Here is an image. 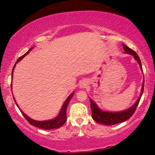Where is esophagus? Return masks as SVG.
Returning <instances> with one entry per match:
<instances>
[{"instance_id": "obj_1", "label": "esophagus", "mask_w": 155, "mask_h": 155, "mask_svg": "<svg viewBox=\"0 0 155 155\" xmlns=\"http://www.w3.org/2000/svg\"><path fill=\"white\" fill-rule=\"evenodd\" d=\"M87 83L85 81H81V82L80 83V87L81 88H85L87 87Z\"/></svg>"}]
</instances>
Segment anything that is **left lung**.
Wrapping results in <instances>:
<instances>
[{"instance_id":"left-lung-1","label":"left lung","mask_w":155,"mask_h":155,"mask_svg":"<svg viewBox=\"0 0 155 155\" xmlns=\"http://www.w3.org/2000/svg\"><path fill=\"white\" fill-rule=\"evenodd\" d=\"M122 46L126 53L132 54V55H133V57H135V59L137 60V61L139 63V64H140L141 70H142L141 63L140 57H139V56L137 55V54L133 50L130 48L129 47H128L127 45H125V44H122ZM143 88H144V80L143 81L142 87H141V95L140 96V98H139V99L136 101V103H135L134 105L130 107L129 109L125 110V111H122L120 112L104 111L103 110L100 109L98 107V106L96 105V104L94 103L92 100L90 99L91 117H92V118L95 120L96 122H98L100 124H103L106 126L114 125L115 124H118V123L126 121V120L129 119L130 117L132 116L133 114L135 113L136 108H137L138 104L140 103L141 97L142 96Z\"/></svg>"}]
</instances>
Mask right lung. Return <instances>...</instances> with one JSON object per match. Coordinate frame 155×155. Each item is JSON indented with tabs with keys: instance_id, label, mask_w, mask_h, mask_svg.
Returning a JSON list of instances; mask_svg holds the SVG:
<instances>
[{
	"instance_id": "right-lung-1",
	"label": "right lung",
	"mask_w": 155,
	"mask_h": 155,
	"mask_svg": "<svg viewBox=\"0 0 155 155\" xmlns=\"http://www.w3.org/2000/svg\"><path fill=\"white\" fill-rule=\"evenodd\" d=\"M32 49V48H30L28 51L26 52L25 54H23L22 56H21L20 57L18 58V59L15 62V64L14 65V68H13V70H12V77L13 78V72H14V68L15 66V64H17L18 62H19L21 59L22 58H24L25 56L27 55V54L28 53L31 51V50ZM11 88L12 90V83H11ZM74 93H72L68 97V98L66 99V101L64 102V103L63 104V105L61 107V111H60L59 115H57V117H55V118L53 119V120H45V121H37V120H34L33 119L30 118L29 117L27 116V115H26L24 112H23L22 110H21L17 104V103L15 102V100L14 97V101L15 104H16V105L18 106V108L20 110V112L22 113V114L23 115V116L25 117V118L27 120L28 122L30 124L34 126V127H36L38 128H41V129H46V130H50V129H57V128H59L60 127H61L63 125L65 124V122H66L67 120V117H66V110H67V107L68 104H69V102L70 101V99L72 98V97L74 95Z\"/></svg>"
}]
</instances>
